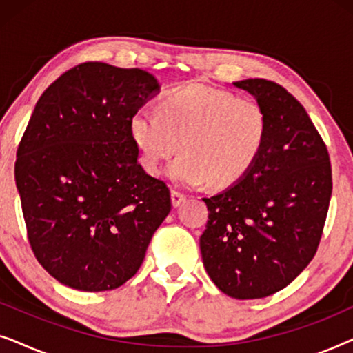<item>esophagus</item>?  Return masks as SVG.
I'll list each match as a JSON object with an SVG mask.
<instances>
[{
    "label": "esophagus",
    "instance_id": "34e87169",
    "mask_svg": "<svg viewBox=\"0 0 353 353\" xmlns=\"http://www.w3.org/2000/svg\"><path fill=\"white\" fill-rule=\"evenodd\" d=\"M186 194H183L181 191H176V190H173L172 191V204H173V207H180L183 202H186Z\"/></svg>",
    "mask_w": 353,
    "mask_h": 353
}]
</instances>
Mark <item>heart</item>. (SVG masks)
<instances>
[{
	"label": "heart",
	"mask_w": 353,
	"mask_h": 353,
	"mask_svg": "<svg viewBox=\"0 0 353 353\" xmlns=\"http://www.w3.org/2000/svg\"><path fill=\"white\" fill-rule=\"evenodd\" d=\"M128 132L149 175H157L180 148L183 154L168 168L173 181L199 186L210 180L212 186L228 188L259 161L268 137V115L257 99L190 83L168 91L159 112H134Z\"/></svg>",
	"instance_id": "obj_1"
}]
</instances>
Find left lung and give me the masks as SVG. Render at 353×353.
<instances>
[{"instance_id": "1", "label": "left lung", "mask_w": 353, "mask_h": 353, "mask_svg": "<svg viewBox=\"0 0 353 353\" xmlns=\"http://www.w3.org/2000/svg\"><path fill=\"white\" fill-rule=\"evenodd\" d=\"M268 115V137L248 175L204 197L209 220L202 262L215 286L234 299H262L292 283L315 257L330 207V152L303 105L265 79L233 83Z\"/></svg>"}]
</instances>
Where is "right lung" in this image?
<instances>
[{"label": "right lung", "instance_id": "obj_1", "mask_svg": "<svg viewBox=\"0 0 353 353\" xmlns=\"http://www.w3.org/2000/svg\"><path fill=\"white\" fill-rule=\"evenodd\" d=\"M157 90L146 70L83 62L33 109L14 176L32 252L65 286H122L172 210L170 190L144 172L128 132Z\"/></svg>", "mask_w": 353, "mask_h": 353}]
</instances>
